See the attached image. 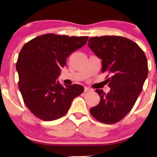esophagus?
<instances>
[{"mask_svg": "<svg viewBox=\"0 0 157 157\" xmlns=\"http://www.w3.org/2000/svg\"><path fill=\"white\" fill-rule=\"evenodd\" d=\"M92 91L91 89H90L89 87H85L84 88V92H88V91Z\"/></svg>", "mask_w": 157, "mask_h": 157, "instance_id": "34e87169", "label": "esophagus"}]
</instances>
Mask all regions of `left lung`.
<instances>
[{
	"instance_id": "obj_1",
	"label": "left lung",
	"mask_w": 157,
	"mask_h": 157,
	"mask_svg": "<svg viewBox=\"0 0 157 157\" xmlns=\"http://www.w3.org/2000/svg\"><path fill=\"white\" fill-rule=\"evenodd\" d=\"M88 43L102 60L101 71L111 76L107 79L110 91L96 90L101 100L90 113L101 123L115 124L130 112L142 91L148 75L147 57L136 43L122 36H96Z\"/></svg>"
}]
</instances>
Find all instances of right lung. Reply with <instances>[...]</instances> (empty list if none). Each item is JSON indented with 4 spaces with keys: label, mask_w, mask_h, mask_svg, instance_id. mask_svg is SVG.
I'll use <instances>...</instances> for the list:
<instances>
[{
    "label": "right lung",
    "mask_w": 157,
    "mask_h": 157,
    "mask_svg": "<svg viewBox=\"0 0 157 157\" xmlns=\"http://www.w3.org/2000/svg\"><path fill=\"white\" fill-rule=\"evenodd\" d=\"M88 36L47 33L27 42L16 63L18 88L30 111L44 121L60 119L72 101L84 91L82 86H63L56 80L72 52L86 44Z\"/></svg>",
    "instance_id": "1"
}]
</instances>
